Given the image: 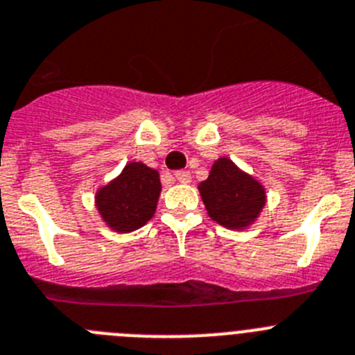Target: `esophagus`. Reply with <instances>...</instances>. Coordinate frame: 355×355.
<instances>
[{"label":"esophagus","mask_w":355,"mask_h":355,"mask_svg":"<svg viewBox=\"0 0 355 355\" xmlns=\"http://www.w3.org/2000/svg\"><path fill=\"white\" fill-rule=\"evenodd\" d=\"M175 178H177L180 184H189L191 173H189V171H177V173H175Z\"/></svg>","instance_id":"34e87169"}]
</instances>
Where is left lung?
<instances>
[{
    "label": "left lung",
    "instance_id": "8db88e82",
    "mask_svg": "<svg viewBox=\"0 0 355 355\" xmlns=\"http://www.w3.org/2000/svg\"><path fill=\"white\" fill-rule=\"evenodd\" d=\"M207 214L228 230H245L258 221L267 194L265 187L232 159L219 157L207 180L198 185Z\"/></svg>",
    "mask_w": 355,
    "mask_h": 355
}]
</instances>
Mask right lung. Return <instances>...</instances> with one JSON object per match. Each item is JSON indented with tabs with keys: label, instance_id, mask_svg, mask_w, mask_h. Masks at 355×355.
Masks as SVG:
<instances>
[{
	"label": "right lung",
	"instance_id": "obj_1",
	"mask_svg": "<svg viewBox=\"0 0 355 355\" xmlns=\"http://www.w3.org/2000/svg\"><path fill=\"white\" fill-rule=\"evenodd\" d=\"M161 189L157 170L143 162H127L122 173L98 187L95 207L107 228L129 233L154 217Z\"/></svg>",
	"mask_w": 355,
	"mask_h": 355
}]
</instances>
